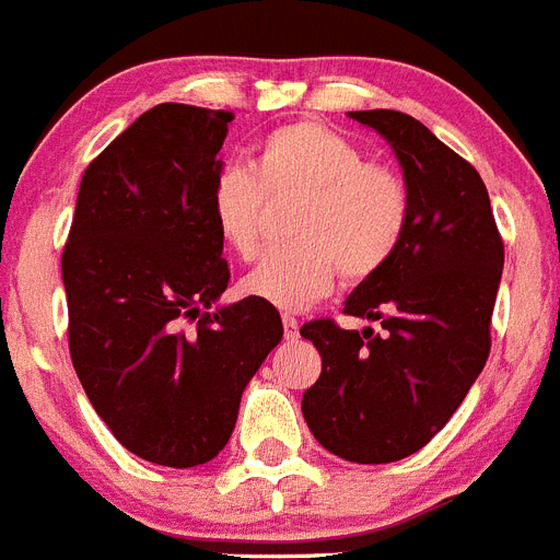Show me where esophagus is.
Returning a JSON list of instances; mask_svg holds the SVG:
<instances>
[{"label": "esophagus", "instance_id": "obj_1", "mask_svg": "<svg viewBox=\"0 0 560 560\" xmlns=\"http://www.w3.org/2000/svg\"><path fill=\"white\" fill-rule=\"evenodd\" d=\"M281 324H284V338L287 340H295L299 338V320L293 318V315H281Z\"/></svg>", "mask_w": 560, "mask_h": 560}]
</instances>
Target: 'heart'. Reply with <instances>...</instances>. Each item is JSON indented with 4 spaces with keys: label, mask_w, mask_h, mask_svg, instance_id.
Segmentation results:
<instances>
[{
    "label": "heart",
    "mask_w": 560,
    "mask_h": 560,
    "mask_svg": "<svg viewBox=\"0 0 560 560\" xmlns=\"http://www.w3.org/2000/svg\"><path fill=\"white\" fill-rule=\"evenodd\" d=\"M295 202L287 240L242 281V293L279 310H304L338 273L358 284L395 259L411 220V188L397 168L372 163L361 145L327 126L299 120L273 129L253 168L222 165L208 188V217L240 259L259 256L270 206Z\"/></svg>",
    "instance_id": "obj_1"
}]
</instances>
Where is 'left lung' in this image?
<instances>
[{
    "label": "left lung",
    "mask_w": 560,
    "mask_h": 560,
    "mask_svg": "<svg viewBox=\"0 0 560 560\" xmlns=\"http://www.w3.org/2000/svg\"><path fill=\"white\" fill-rule=\"evenodd\" d=\"M395 149L411 188V220L395 259L361 281L343 313L383 332L301 327L320 354V377L301 411L315 440L358 465L417 454L451 420L490 354V315L504 242L488 188L468 160L406 112H349Z\"/></svg>",
    "instance_id": "left-lung-1"
}]
</instances>
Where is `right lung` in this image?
I'll return each instance as SVG.
<instances>
[{"label": "right lung", "instance_id": "right-lung-1", "mask_svg": "<svg viewBox=\"0 0 560 560\" xmlns=\"http://www.w3.org/2000/svg\"><path fill=\"white\" fill-rule=\"evenodd\" d=\"M231 120L188 104L143 112L86 165L61 253L78 381L115 440L165 468L225 448L284 335L279 310L250 295L208 313L231 281L208 217Z\"/></svg>", "mask_w": 560, "mask_h": 560}]
</instances>
